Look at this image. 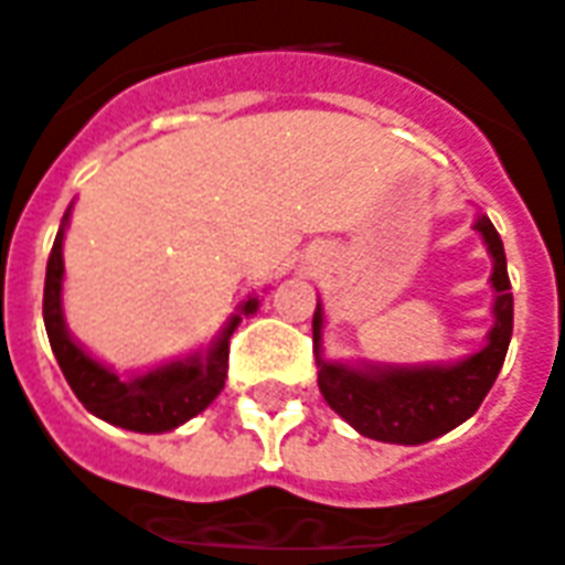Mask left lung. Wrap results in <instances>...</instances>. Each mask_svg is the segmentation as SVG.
Wrapping results in <instances>:
<instances>
[{"instance_id": "obj_1", "label": "left lung", "mask_w": 565, "mask_h": 565, "mask_svg": "<svg viewBox=\"0 0 565 565\" xmlns=\"http://www.w3.org/2000/svg\"><path fill=\"white\" fill-rule=\"evenodd\" d=\"M476 230L488 242L494 257L497 323L488 335V347L467 362L449 367H386V371H350V367L320 362V392L326 404L344 416L359 434L383 443H428L470 419L484 395L494 386L503 367L509 338H512V284L505 271V250L491 221L479 218ZM320 329L323 311H315V353L320 359Z\"/></svg>"}]
</instances>
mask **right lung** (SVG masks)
I'll return each mask as SVG.
<instances>
[{
	"instance_id": "add662e5",
	"label": "right lung",
	"mask_w": 565,
	"mask_h": 565,
	"mask_svg": "<svg viewBox=\"0 0 565 565\" xmlns=\"http://www.w3.org/2000/svg\"><path fill=\"white\" fill-rule=\"evenodd\" d=\"M68 221V212L62 224ZM62 230L56 233V242L50 248L47 278H44V326H47L50 347L53 356L60 362L62 374L74 388L81 404L95 416H102L110 425L128 428V431L161 434L173 431L177 425L206 411L212 401L218 398L227 380V356L230 335L239 323L233 317L218 344L212 347L206 359H188V362H173V365L149 371L143 377L119 380L107 367L92 362L81 347L74 344L62 323ZM257 308V299H248L242 311L250 315Z\"/></svg>"
}]
</instances>
